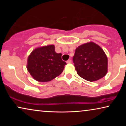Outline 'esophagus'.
Wrapping results in <instances>:
<instances>
[{
  "instance_id": "34e87169",
  "label": "esophagus",
  "mask_w": 126,
  "mask_h": 126,
  "mask_svg": "<svg viewBox=\"0 0 126 126\" xmlns=\"http://www.w3.org/2000/svg\"><path fill=\"white\" fill-rule=\"evenodd\" d=\"M66 63H72V61H71V60H68V61H66Z\"/></svg>"
}]
</instances>
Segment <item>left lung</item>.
<instances>
[{
  "label": "left lung",
  "mask_w": 126,
  "mask_h": 126,
  "mask_svg": "<svg viewBox=\"0 0 126 126\" xmlns=\"http://www.w3.org/2000/svg\"><path fill=\"white\" fill-rule=\"evenodd\" d=\"M75 69L79 76L89 81L104 77L108 70V59L103 50L91 42L76 49L73 57Z\"/></svg>",
  "instance_id": "obj_1"
}]
</instances>
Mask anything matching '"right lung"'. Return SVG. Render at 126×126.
<instances>
[{"instance_id":"add662e5","label":"right lung","mask_w":126,"mask_h":126,"mask_svg":"<svg viewBox=\"0 0 126 126\" xmlns=\"http://www.w3.org/2000/svg\"><path fill=\"white\" fill-rule=\"evenodd\" d=\"M61 56V53L55 51L52 45L38 47L29 56L27 70L38 81H50L61 75L66 65L62 60Z\"/></svg>"}]
</instances>
